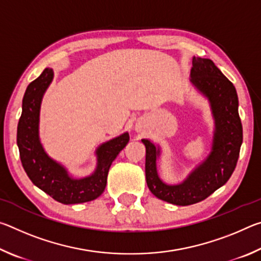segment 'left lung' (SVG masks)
<instances>
[{
  "label": "left lung",
  "mask_w": 261,
  "mask_h": 261,
  "mask_svg": "<svg viewBox=\"0 0 261 261\" xmlns=\"http://www.w3.org/2000/svg\"><path fill=\"white\" fill-rule=\"evenodd\" d=\"M191 82L208 98L215 118L214 144L208 158L178 185H167L159 178V148L143 139L146 147V183L159 199L179 206L197 204L228 182L235 170L243 141L238 114V96L232 83L208 59L193 57Z\"/></svg>",
  "instance_id": "8db88e82"
}]
</instances>
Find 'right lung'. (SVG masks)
Masks as SVG:
<instances>
[{"label":"right lung","instance_id":"obj_1","mask_svg":"<svg viewBox=\"0 0 261 261\" xmlns=\"http://www.w3.org/2000/svg\"><path fill=\"white\" fill-rule=\"evenodd\" d=\"M53 79V70L46 68L30 83L23 98V110L17 126V145L21 165L34 185L62 204H79L94 200L102 194L109 168L129 141V134L109 140L98 148V168L90 177L74 179L59 163L48 158L38 136L39 110L42 95Z\"/></svg>","mask_w":261,"mask_h":261}]
</instances>
